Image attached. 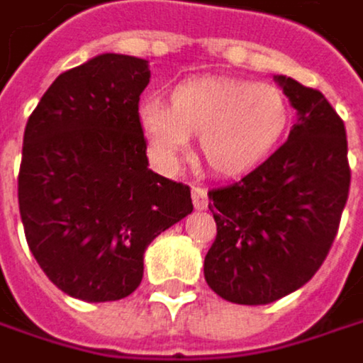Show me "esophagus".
Listing matches in <instances>:
<instances>
[{
    "label": "esophagus",
    "instance_id": "esophagus-1",
    "mask_svg": "<svg viewBox=\"0 0 363 363\" xmlns=\"http://www.w3.org/2000/svg\"><path fill=\"white\" fill-rule=\"evenodd\" d=\"M192 203L196 209H207L209 199H207V190L203 186H192Z\"/></svg>",
    "mask_w": 363,
    "mask_h": 363
}]
</instances>
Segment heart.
<instances>
[{"mask_svg": "<svg viewBox=\"0 0 363 363\" xmlns=\"http://www.w3.org/2000/svg\"><path fill=\"white\" fill-rule=\"evenodd\" d=\"M289 119V100L278 87L222 77L179 83L169 106L158 98L139 106L150 156L164 171L175 169L190 137H199L201 156L213 173H248L272 156Z\"/></svg>", "mask_w": 363, "mask_h": 363, "instance_id": "obj_1", "label": "heart"}]
</instances>
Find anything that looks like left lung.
Returning a JSON list of instances; mask_svg holds the SVG:
<instances>
[{"label":"left lung","mask_w":363,"mask_h":363,"mask_svg":"<svg viewBox=\"0 0 363 363\" xmlns=\"http://www.w3.org/2000/svg\"><path fill=\"white\" fill-rule=\"evenodd\" d=\"M297 121L289 141L240 182L209 190L216 240L205 280L222 299L272 303L303 286L334 244L349 199L347 132L328 98L276 74Z\"/></svg>","instance_id":"obj_1"}]
</instances>
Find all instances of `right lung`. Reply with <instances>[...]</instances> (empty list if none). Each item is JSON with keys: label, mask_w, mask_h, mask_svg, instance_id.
Masks as SVG:
<instances>
[{"label": "right lung", "mask_w": 363, "mask_h": 363, "mask_svg": "<svg viewBox=\"0 0 363 363\" xmlns=\"http://www.w3.org/2000/svg\"><path fill=\"white\" fill-rule=\"evenodd\" d=\"M150 64L104 53L62 72L27 119L18 209L49 280L83 301L128 297L147 246L192 211L190 188L154 173L139 125Z\"/></svg>", "instance_id": "right-lung-1"}]
</instances>
